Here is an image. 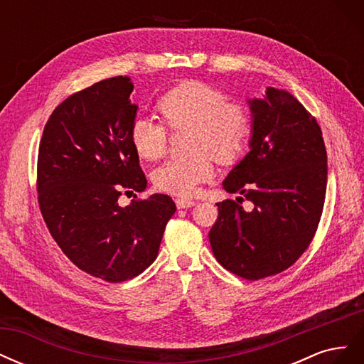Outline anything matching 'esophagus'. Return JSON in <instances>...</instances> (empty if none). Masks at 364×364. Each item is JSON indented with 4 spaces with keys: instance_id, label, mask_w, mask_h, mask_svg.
Returning a JSON list of instances; mask_svg holds the SVG:
<instances>
[{
    "instance_id": "34e87169",
    "label": "esophagus",
    "mask_w": 364,
    "mask_h": 364,
    "mask_svg": "<svg viewBox=\"0 0 364 364\" xmlns=\"http://www.w3.org/2000/svg\"><path fill=\"white\" fill-rule=\"evenodd\" d=\"M194 205H196V202L191 200V199H183V197H179V199H176V206H178V209L191 208Z\"/></svg>"
}]
</instances>
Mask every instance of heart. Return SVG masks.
Wrapping results in <instances>:
<instances>
[{"instance_id":"obj_1","label":"heart","mask_w":364,"mask_h":364,"mask_svg":"<svg viewBox=\"0 0 364 364\" xmlns=\"http://www.w3.org/2000/svg\"><path fill=\"white\" fill-rule=\"evenodd\" d=\"M158 111L167 126L191 129L188 158H173L153 171L151 181L161 191L191 196L213 179L214 159L230 164L243 153L250 132V117L238 103L202 82H185L165 92L158 100ZM130 142L138 156L159 159L167 150V129L149 115H138L130 124Z\"/></svg>"}]
</instances>
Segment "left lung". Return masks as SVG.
I'll return each mask as SVG.
<instances>
[{"mask_svg":"<svg viewBox=\"0 0 364 364\" xmlns=\"http://www.w3.org/2000/svg\"><path fill=\"white\" fill-rule=\"evenodd\" d=\"M247 103L249 153L229 171L223 188L243 194L253 209L218 202L209 243L225 269L257 281L289 269L311 243L328 165L321 127L290 92L269 86L266 95Z\"/></svg>","mask_w":364,"mask_h":364,"instance_id":"obj_1","label":"left lung"}]
</instances>
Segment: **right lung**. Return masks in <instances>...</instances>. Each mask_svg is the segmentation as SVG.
Returning a JSON list of instances; mask_svg holds the SVG:
<instances>
[{"instance_id":"right-lung-1","label":"right lung","mask_w":364,"mask_h":364,"mask_svg":"<svg viewBox=\"0 0 364 364\" xmlns=\"http://www.w3.org/2000/svg\"><path fill=\"white\" fill-rule=\"evenodd\" d=\"M118 75L73 94L54 109L39 146V206L50 234L77 267L107 282L138 277L156 259L176 211L167 194L119 206L121 191L147 179L130 142L138 106Z\"/></svg>"}]
</instances>
